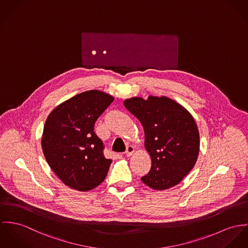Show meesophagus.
<instances>
[{
	"label": "esophagus",
	"instance_id": "obj_1",
	"mask_svg": "<svg viewBox=\"0 0 248 248\" xmlns=\"http://www.w3.org/2000/svg\"><path fill=\"white\" fill-rule=\"evenodd\" d=\"M134 151H135L134 146L129 145V146H127V147H126V150H125L124 154H125V156H126V157H130V156H132V154L134 153Z\"/></svg>",
	"mask_w": 248,
	"mask_h": 248
}]
</instances>
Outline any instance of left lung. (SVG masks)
I'll return each instance as SVG.
<instances>
[{
	"instance_id": "8db88e82",
	"label": "left lung",
	"mask_w": 248,
	"mask_h": 248,
	"mask_svg": "<svg viewBox=\"0 0 248 248\" xmlns=\"http://www.w3.org/2000/svg\"><path fill=\"white\" fill-rule=\"evenodd\" d=\"M126 109L140 122L144 147L151 157V169L140 178L155 190L180 184L197 162L200 134L192 115L182 105L165 96L126 99Z\"/></svg>"
}]
</instances>
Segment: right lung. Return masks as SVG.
Instances as JSON below:
<instances>
[{"label":"right lung","mask_w":248,"mask_h":248,"mask_svg":"<svg viewBox=\"0 0 248 248\" xmlns=\"http://www.w3.org/2000/svg\"><path fill=\"white\" fill-rule=\"evenodd\" d=\"M113 101L106 92L88 90L59 105L46 121L44 155L57 177L72 189L91 190L108 175L112 160L105 158L94 124Z\"/></svg>","instance_id":"1"}]
</instances>
